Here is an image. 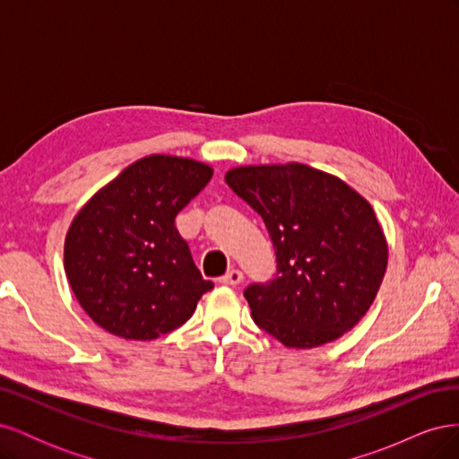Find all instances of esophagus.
<instances>
[{
	"label": "esophagus",
	"instance_id": "34e87169",
	"mask_svg": "<svg viewBox=\"0 0 459 459\" xmlns=\"http://www.w3.org/2000/svg\"><path fill=\"white\" fill-rule=\"evenodd\" d=\"M243 281V272L241 270H230L226 275L220 277V283L224 285H239Z\"/></svg>",
	"mask_w": 459,
	"mask_h": 459
}]
</instances>
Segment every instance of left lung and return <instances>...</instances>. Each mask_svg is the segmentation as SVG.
<instances>
[{
    "instance_id": "left-lung-1",
    "label": "left lung",
    "mask_w": 459,
    "mask_h": 459,
    "mask_svg": "<svg viewBox=\"0 0 459 459\" xmlns=\"http://www.w3.org/2000/svg\"><path fill=\"white\" fill-rule=\"evenodd\" d=\"M226 184L256 211L277 272L245 289L255 324L289 349L339 339L366 316L381 287L388 248L371 204L312 166H239Z\"/></svg>"
}]
</instances>
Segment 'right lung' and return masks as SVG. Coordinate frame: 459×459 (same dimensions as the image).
I'll return each instance as SVG.
<instances>
[{
  "label": "right lung",
  "mask_w": 459,
  "mask_h": 459,
  "mask_svg": "<svg viewBox=\"0 0 459 459\" xmlns=\"http://www.w3.org/2000/svg\"><path fill=\"white\" fill-rule=\"evenodd\" d=\"M204 162L151 155L100 189L74 216L65 272L80 307L122 339L152 341L184 325L214 287L178 233V212L211 182Z\"/></svg>",
  "instance_id": "obj_1"
}]
</instances>
